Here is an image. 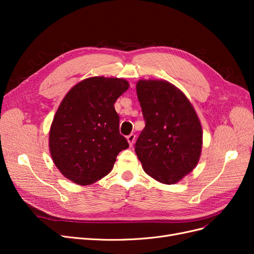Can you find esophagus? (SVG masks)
<instances>
[{"mask_svg": "<svg viewBox=\"0 0 254 254\" xmlns=\"http://www.w3.org/2000/svg\"><path fill=\"white\" fill-rule=\"evenodd\" d=\"M134 140H135V134H134V133H130L129 135H127V141H128V143H129L130 146L133 145Z\"/></svg>", "mask_w": 254, "mask_h": 254, "instance_id": "obj_1", "label": "esophagus"}]
</instances>
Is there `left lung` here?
<instances>
[{"label": "left lung", "instance_id": "obj_1", "mask_svg": "<svg viewBox=\"0 0 254 254\" xmlns=\"http://www.w3.org/2000/svg\"><path fill=\"white\" fill-rule=\"evenodd\" d=\"M145 128L134 150L143 170L153 179L174 184L197 165L202 147V129L190 101L164 80L136 83Z\"/></svg>", "mask_w": 254, "mask_h": 254}]
</instances>
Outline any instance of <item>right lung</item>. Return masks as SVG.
<instances>
[{
    "label": "right lung",
    "instance_id": "obj_1",
    "mask_svg": "<svg viewBox=\"0 0 254 254\" xmlns=\"http://www.w3.org/2000/svg\"><path fill=\"white\" fill-rule=\"evenodd\" d=\"M129 88L122 78L91 77L61 102L50 130L54 163L65 178L88 186L108 175L119 152L129 147L120 133L114 103Z\"/></svg>",
    "mask_w": 254,
    "mask_h": 254
}]
</instances>
